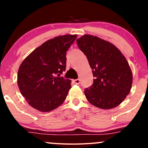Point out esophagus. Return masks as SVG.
Here are the masks:
<instances>
[{"mask_svg": "<svg viewBox=\"0 0 148 148\" xmlns=\"http://www.w3.org/2000/svg\"><path fill=\"white\" fill-rule=\"evenodd\" d=\"M73 82L76 85H79L80 84V80L79 79H75V80H73Z\"/></svg>", "mask_w": 148, "mask_h": 148, "instance_id": "esophagus-1", "label": "esophagus"}]
</instances>
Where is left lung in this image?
<instances>
[{"label": "left lung", "mask_w": 148, "mask_h": 148, "mask_svg": "<svg viewBox=\"0 0 148 148\" xmlns=\"http://www.w3.org/2000/svg\"><path fill=\"white\" fill-rule=\"evenodd\" d=\"M92 69L93 84L86 88L88 101L102 109L120 104L130 93L132 72L123 54L113 44L99 37L85 35L76 40Z\"/></svg>", "instance_id": "8db88e82"}]
</instances>
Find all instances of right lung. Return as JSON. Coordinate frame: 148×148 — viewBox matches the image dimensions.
I'll return each instance as SVG.
<instances>
[{"label": "right lung", "instance_id": "right-lung-1", "mask_svg": "<svg viewBox=\"0 0 148 148\" xmlns=\"http://www.w3.org/2000/svg\"><path fill=\"white\" fill-rule=\"evenodd\" d=\"M76 37V35H65L49 40L35 49L20 65L18 88L35 109L51 111L65 100L71 80L60 75L66 69L67 51Z\"/></svg>", "mask_w": 148, "mask_h": 148}]
</instances>
